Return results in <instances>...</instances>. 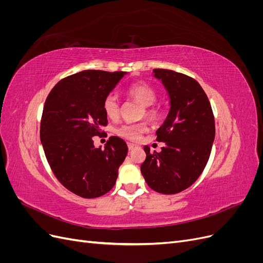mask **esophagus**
Segmentation results:
<instances>
[{"label": "esophagus", "instance_id": "1", "mask_svg": "<svg viewBox=\"0 0 263 263\" xmlns=\"http://www.w3.org/2000/svg\"><path fill=\"white\" fill-rule=\"evenodd\" d=\"M127 146H128V149H129V150H133V149L136 148V146L133 145V144H128V145H127Z\"/></svg>", "mask_w": 263, "mask_h": 263}]
</instances>
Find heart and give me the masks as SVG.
<instances>
[{
	"label": "heart",
	"mask_w": 263,
	"mask_h": 263,
	"mask_svg": "<svg viewBox=\"0 0 263 263\" xmlns=\"http://www.w3.org/2000/svg\"><path fill=\"white\" fill-rule=\"evenodd\" d=\"M125 93L128 98L138 102L142 105L141 115H145L151 121L160 116V109L155 106L154 103L157 99V93L153 86L145 82H135L126 87ZM103 110L109 119H115L119 116V104L114 95H107L103 101ZM148 132L146 123H125L118 126L115 129V134L121 138L129 141H137L142 136V134Z\"/></svg>",
	"instance_id": "heart-1"
}]
</instances>
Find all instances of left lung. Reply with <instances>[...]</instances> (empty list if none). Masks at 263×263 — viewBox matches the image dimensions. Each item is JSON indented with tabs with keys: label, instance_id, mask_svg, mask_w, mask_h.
<instances>
[{
	"label": "left lung",
	"instance_id": "1",
	"mask_svg": "<svg viewBox=\"0 0 263 263\" xmlns=\"http://www.w3.org/2000/svg\"><path fill=\"white\" fill-rule=\"evenodd\" d=\"M170 99V110L157 130L164 142L160 153L144 147L140 170L149 187L161 194H177L200 178L210 159L215 119L208 95L196 80L168 69H155Z\"/></svg>",
	"mask_w": 263,
	"mask_h": 263
}]
</instances>
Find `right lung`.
Returning <instances> with one entry per match:
<instances>
[{"mask_svg": "<svg viewBox=\"0 0 263 263\" xmlns=\"http://www.w3.org/2000/svg\"><path fill=\"white\" fill-rule=\"evenodd\" d=\"M125 72L85 70L63 78L46 99L41 140L53 176L70 192L95 198L113 189L127 156L126 142L109 137L95 148L93 137L104 134L103 101Z\"/></svg>", "mask_w": 263, "mask_h": 263, "instance_id": "right-lung-1", "label": "right lung"}]
</instances>
